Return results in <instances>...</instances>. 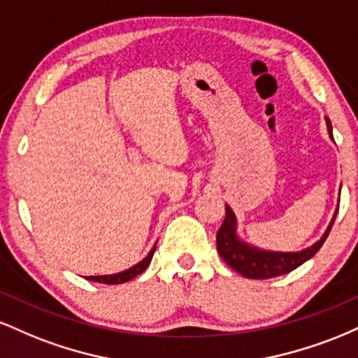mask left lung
Segmentation results:
<instances>
[{
	"mask_svg": "<svg viewBox=\"0 0 358 358\" xmlns=\"http://www.w3.org/2000/svg\"><path fill=\"white\" fill-rule=\"evenodd\" d=\"M324 121H327L328 134L334 139L330 119L324 117ZM336 212H338V208H336ZM336 212L334 213V219H331L330 225L324 231L322 239L316 241L313 245L298 250V252H278V250L254 248V245L239 239L236 213L232 212L229 205H225V219L222 222L219 232H217V250H219L220 257L244 278L269 279L282 276V274L291 273V271L305 264L308 259H311L318 252L331 231V225L336 219Z\"/></svg>",
	"mask_w": 358,
	"mask_h": 358,
	"instance_id": "obj_1",
	"label": "left lung"
}]
</instances>
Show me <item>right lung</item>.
<instances>
[{
  "mask_svg": "<svg viewBox=\"0 0 358 358\" xmlns=\"http://www.w3.org/2000/svg\"><path fill=\"white\" fill-rule=\"evenodd\" d=\"M155 249L156 245L150 250V252H148V256L143 259V261H139L138 264L133 266V268L121 271V273H116V274H106V276H85V279H89V281H94V282H104V285H121V282L131 281V279L136 278L138 274H141L143 271L150 266L151 259H153Z\"/></svg>",
  "mask_w": 358,
  "mask_h": 358,
  "instance_id": "obj_1",
  "label": "right lung"
}]
</instances>
